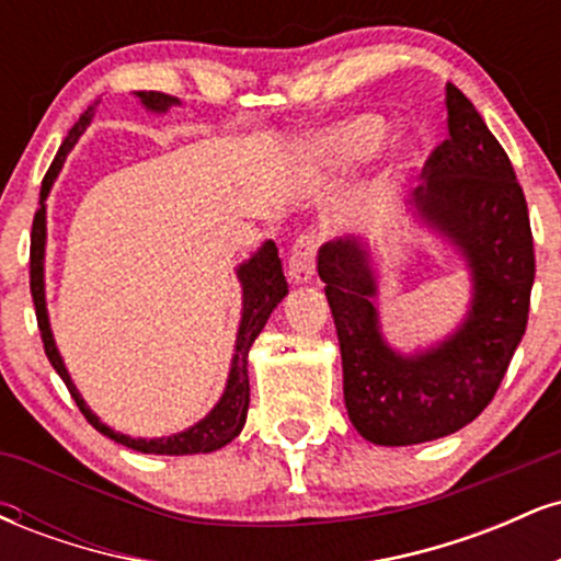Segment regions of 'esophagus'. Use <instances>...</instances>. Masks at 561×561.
Wrapping results in <instances>:
<instances>
[{
    "mask_svg": "<svg viewBox=\"0 0 561 561\" xmlns=\"http://www.w3.org/2000/svg\"><path fill=\"white\" fill-rule=\"evenodd\" d=\"M289 282L295 285H308L317 274V240L311 234L298 237V242L293 244V253H289Z\"/></svg>",
    "mask_w": 561,
    "mask_h": 561,
    "instance_id": "1",
    "label": "esophagus"
}]
</instances>
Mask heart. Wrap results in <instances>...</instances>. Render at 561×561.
Listing matches in <instances>:
<instances>
[{
    "mask_svg": "<svg viewBox=\"0 0 561 561\" xmlns=\"http://www.w3.org/2000/svg\"><path fill=\"white\" fill-rule=\"evenodd\" d=\"M385 139H388V126L382 124V118L369 113L353 115V118L319 131L308 145V158L321 169L353 171L375 160L385 147ZM409 158L411 152L405 147H396L392 152V163L398 169L409 163Z\"/></svg>",
    "mask_w": 561,
    "mask_h": 561,
    "instance_id": "b5f03b06",
    "label": "heart"
}]
</instances>
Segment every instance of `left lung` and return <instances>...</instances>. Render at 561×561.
I'll return each mask as SVG.
<instances>
[{
    "mask_svg": "<svg viewBox=\"0 0 561 561\" xmlns=\"http://www.w3.org/2000/svg\"><path fill=\"white\" fill-rule=\"evenodd\" d=\"M448 139L424 163L405 221L465 263V317L424 345L396 347L382 330V255L364 234L327 242L319 276L343 358L345 409L375 446H416L467 427L493 401L517 351L536 279L530 218L504 147L454 83Z\"/></svg>",
    "mask_w": 561,
    "mask_h": 561,
    "instance_id": "obj_1",
    "label": "left lung"
}]
</instances>
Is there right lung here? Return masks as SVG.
<instances>
[{"label":"right lung","instance_id":"1","mask_svg":"<svg viewBox=\"0 0 561 561\" xmlns=\"http://www.w3.org/2000/svg\"><path fill=\"white\" fill-rule=\"evenodd\" d=\"M137 96V105L150 115H165L171 107L182 105L176 96L160 94V92H131ZM100 100H94L87 111L81 113V118L76 121L73 128L68 131V137L62 139L60 150L49 165L47 176L42 182V195H38V210L34 216V229H31V295H34L36 306V321L38 332H42L44 351H47L49 364L55 366V371L60 375L66 388L73 396L76 405L81 409V414L87 416L89 424L111 440L121 443V446L139 450V454H160V456H192V454H210V450L224 448L227 443L234 440L242 433L244 420H248V405H250V377H248V353L253 347L255 337H259L263 327H266L268 317L274 313V308L285 300L287 279L282 272L279 253H276V244L266 240L259 250L250 253L248 261H242L234 268L237 282L242 287V311H240V327H237L234 337V353H231L227 385H224L221 398L214 403V409L203 416V420L192 424V427L182 430V433H171L163 437H134L118 430L107 427L100 416L89 409V403L83 401V396L76 388L73 377H70L66 362H62L60 347L55 343L53 324H49V308H47V282H44V263H47V197L53 192V186L60 176L62 163H66L68 152L73 150V145L79 137L87 131L92 124Z\"/></svg>","mask_w":561,"mask_h":561}]
</instances>
